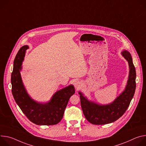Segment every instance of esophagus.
<instances>
[{
  "label": "esophagus",
  "instance_id": "1",
  "mask_svg": "<svg viewBox=\"0 0 146 146\" xmlns=\"http://www.w3.org/2000/svg\"><path fill=\"white\" fill-rule=\"evenodd\" d=\"M74 86L76 89H78L81 87V84L79 81H76L74 83Z\"/></svg>",
  "mask_w": 146,
  "mask_h": 146
}]
</instances>
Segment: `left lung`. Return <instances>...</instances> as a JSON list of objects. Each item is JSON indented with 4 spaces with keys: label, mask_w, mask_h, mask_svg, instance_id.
Returning <instances> with one entry per match:
<instances>
[{
    "label": "left lung",
    "mask_w": 146,
    "mask_h": 146,
    "mask_svg": "<svg viewBox=\"0 0 146 146\" xmlns=\"http://www.w3.org/2000/svg\"><path fill=\"white\" fill-rule=\"evenodd\" d=\"M122 56L129 65V76L124 90L109 104L102 105L89 100L81 92L78 94L81 106L86 118L95 125H103L113 122L119 118L129 106L136 90V70L131 54L127 50L121 52Z\"/></svg>",
    "instance_id": "obj_1"
}]
</instances>
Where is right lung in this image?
Instances as JSON below:
<instances>
[{"mask_svg": "<svg viewBox=\"0 0 146 146\" xmlns=\"http://www.w3.org/2000/svg\"><path fill=\"white\" fill-rule=\"evenodd\" d=\"M28 48L27 45L23 46L14 60L11 77L13 96L21 110L33 123L38 125L57 124L63 118L69 100L75 93V88L73 85L70 84L59 90L47 102L41 103L33 99L24 85L20 73L26 51Z\"/></svg>", "mask_w": 146, "mask_h": 146, "instance_id": "obj_1", "label": "right lung"}]
</instances>
